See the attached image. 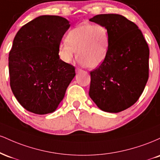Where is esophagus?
Returning <instances> with one entry per match:
<instances>
[{
	"instance_id": "34e87169",
	"label": "esophagus",
	"mask_w": 160,
	"mask_h": 160,
	"mask_svg": "<svg viewBox=\"0 0 160 160\" xmlns=\"http://www.w3.org/2000/svg\"><path fill=\"white\" fill-rule=\"evenodd\" d=\"M82 71V69H80V68H76V72H77V73L81 72Z\"/></svg>"
}]
</instances>
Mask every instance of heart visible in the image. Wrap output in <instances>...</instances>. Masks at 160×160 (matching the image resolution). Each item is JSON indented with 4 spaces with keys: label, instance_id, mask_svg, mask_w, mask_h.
Listing matches in <instances>:
<instances>
[{
    "label": "heart",
    "instance_id": "heart-1",
    "mask_svg": "<svg viewBox=\"0 0 160 160\" xmlns=\"http://www.w3.org/2000/svg\"><path fill=\"white\" fill-rule=\"evenodd\" d=\"M66 41L58 47V55L66 63L77 57L82 65L95 68L102 65L108 56L109 32L102 25L82 24L69 31Z\"/></svg>",
    "mask_w": 160,
    "mask_h": 160
}]
</instances>
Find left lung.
Wrapping results in <instances>:
<instances>
[{"mask_svg":"<svg viewBox=\"0 0 160 160\" xmlns=\"http://www.w3.org/2000/svg\"><path fill=\"white\" fill-rule=\"evenodd\" d=\"M109 32L105 60L90 72L89 95L102 111L118 113L138 100L149 78V47L142 32L119 14H100L89 19Z\"/></svg>","mask_w":160,"mask_h":160,"instance_id":"obj_1","label":"left lung"}]
</instances>
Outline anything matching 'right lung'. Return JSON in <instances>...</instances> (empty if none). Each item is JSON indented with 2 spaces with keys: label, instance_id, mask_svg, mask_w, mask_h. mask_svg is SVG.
I'll return each instance as SVG.
<instances>
[{
  "label": "right lung",
  "instance_id": "right-lung-1",
  "mask_svg": "<svg viewBox=\"0 0 160 160\" xmlns=\"http://www.w3.org/2000/svg\"><path fill=\"white\" fill-rule=\"evenodd\" d=\"M69 22L58 16H40L16 34L9 53L10 84L22 107L36 114L56 111L75 76L58 47Z\"/></svg>",
  "mask_w": 160,
  "mask_h": 160
}]
</instances>
